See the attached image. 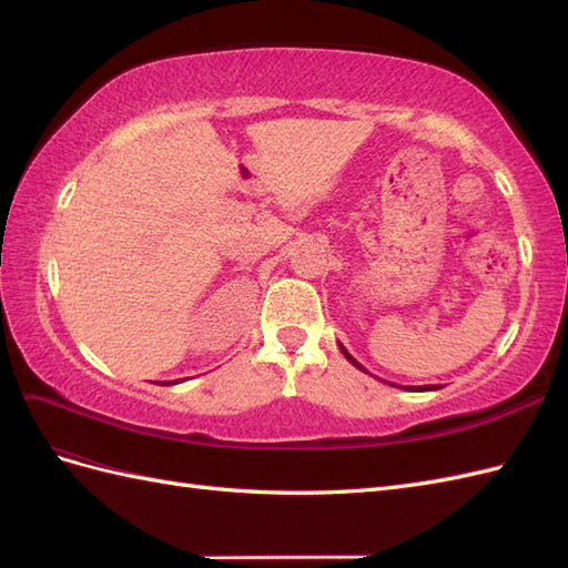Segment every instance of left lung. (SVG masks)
Wrapping results in <instances>:
<instances>
[{
	"mask_svg": "<svg viewBox=\"0 0 568 568\" xmlns=\"http://www.w3.org/2000/svg\"><path fill=\"white\" fill-rule=\"evenodd\" d=\"M338 348H341V353H343V355H346V359H348V363H353V365H355L357 369H363V372H367V369H365L363 365H359V363H357V359H355V357H353V355H351V353H348L346 348H343V346H341V343H338ZM390 386H395V384H390ZM400 388H403V386H400ZM436 388H440V386H405V390H436Z\"/></svg>",
	"mask_w": 568,
	"mask_h": 568,
	"instance_id": "1",
	"label": "left lung"
}]
</instances>
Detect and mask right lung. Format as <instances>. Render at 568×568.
Segmentation results:
<instances>
[{
    "label": "right lung",
    "mask_w": 568,
    "mask_h": 568,
    "mask_svg": "<svg viewBox=\"0 0 568 568\" xmlns=\"http://www.w3.org/2000/svg\"><path fill=\"white\" fill-rule=\"evenodd\" d=\"M173 384H180V379H175V382H173ZM165 386H170V382H165Z\"/></svg>",
    "instance_id": "right-lung-1"
}]
</instances>
